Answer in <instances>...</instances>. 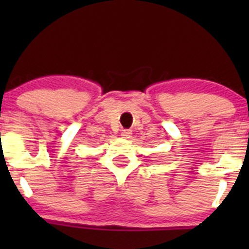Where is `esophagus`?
I'll return each instance as SVG.
<instances>
[{
  "label": "esophagus",
  "mask_w": 249,
  "mask_h": 249,
  "mask_svg": "<svg viewBox=\"0 0 249 249\" xmlns=\"http://www.w3.org/2000/svg\"><path fill=\"white\" fill-rule=\"evenodd\" d=\"M132 135L131 130H123L122 131V137L123 139H130Z\"/></svg>",
  "instance_id": "obj_1"
}]
</instances>
